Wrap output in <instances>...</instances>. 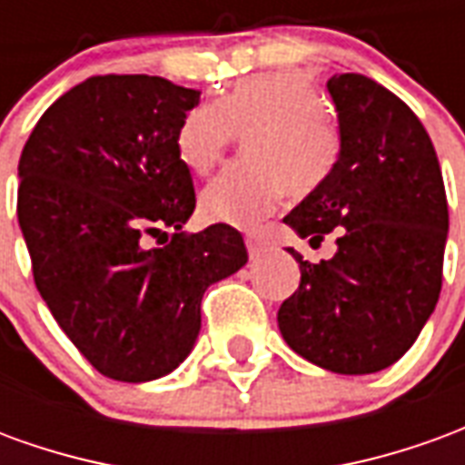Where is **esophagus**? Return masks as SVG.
Returning a JSON list of instances; mask_svg holds the SVG:
<instances>
[{
    "label": "esophagus",
    "mask_w": 465,
    "mask_h": 465,
    "mask_svg": "<svg viewBox=\"0 0 465 465\" xmlns=\"http://www.w3.org/2000/svg\"><path fill=\"white\" fill-rule=\"evenodd\" d=\"M263 246H266V243H263L262 233H253V232L246 233V249H249L252 256H259V253L263 252Z\"/></svg>",
    "instance_id": "esophagus-1"
}]
</instances>
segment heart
Masks as SVG:
<instances>
[{
    "label": "heart",
    "mask_w": 465,
    "mask_h": 465,
    "mask_svg": "<svg viewBox=\"0 0 465 465\" xmlns=\"http://www.w3.org/2000/svg\"><path fill=\"white\" fill-rule=\"evenodd\" d=\"M252 134L249 162L229 166L202 192L212 222L252 229L286 192L309 193L331 172L339 136L322 112V96L302 72H269L242 79L219 104L193 106L176 129V153L192 172H212L233 136Z\"/></svg>",
    "instance_id": "obj_1"
}]
</instances>
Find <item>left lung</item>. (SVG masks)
Segmentation results:
<instances>
[{
	"mask_svg": "<svg viewBox=\"0 0 465 465\" xmlns=\"http://www.w3.org/2000/svg\"><path fill=\"white\" fill-rule=\"evenodd\" d=\"M331 172L283 216L309 243L336 232L329 262L289 249L299 289L279 309L283 341L333 373H376L406 353L436 309L449 203L419 116L363 74H333Z\"/></svg>",
	"mask_w": 465,
	"mask_h": 465,
	"instance_id": "8db88e82",
	"label": "left lung"
}]
</instances>
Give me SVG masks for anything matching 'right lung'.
Returning a JSON list of instances; mask_svg holds the SVG:
<instances>
[{
	"label": "right lung",
	"mask_w": 465,
	"mask_h": 465,
	"mask_svg": "<svg viewBox=\"0 0 465 465\" xmlns=\"http://www.w3.org/2000/svg\"><path fill=\"white\" fill-rule=\"evenodd\" d=\"M199 94L162 76H92L46 109L19 159L36 289L106 379L172 373L196 343L203 292L249 262L229 223L182 232L196 196L173 139ZM166 231L172 242L148 246Z\"/></svg>",
	"instance_id": "add662e5"
}]
</instances>
